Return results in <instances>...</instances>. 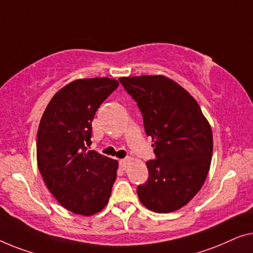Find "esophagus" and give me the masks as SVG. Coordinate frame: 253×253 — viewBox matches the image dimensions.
<instances>
[{
  "label": "esophagus",
  "instance_id": "obj_1",
  "mask_svg": "<svg viewBox=\"0 0 253 253\" xmlns=\"http://www.w3.org/2000/svg\"><path fill=\"white\" fill-rule=\"evenodd\" d=\"M128 163H129V159H122V161H119V166L122 169H126L127 166H128Z\"/></svg>",
  "mask_w": 253,
  "mask_h": 253
}]
</instances>
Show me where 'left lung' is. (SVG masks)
Returning <instances> with one entry per match:
<instances>
[{"label": "left lung", "instance_id": "8db88e82", "mask_svg": "<svg viewBox=\"0 0 253 253\" xmlns=\"http://www.w3.org/2000/svg\"><path fill=\"white\" fill-rule=\"evenodd\" d=\"M137 103L156 155L148 161V181L137 187L145 208L176 211L195 197L208 176L213 151L211 126L184 88L164 76L120 78Z\"/></svg>", "mask_w": 253, "mask_h": 253}]
</instances>
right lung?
I'll return each mask as SVG.
<instances>
[{"label":"right lung","instance_id":"obj_1","mask_svg":"<svg viewBox=\"0 0 253 253\" xmlns=\"http://www.w3.org/2000/svg\"><path fill=\"white\" fill-rule=\"evenodd\" d=\"M118 86L110 78L74 80L56 92L40 120L39 170L52 196L76 214H96L111 195L118 162L88 147L95 113Z\"/></svg>","mask_w":253,"mask_h":253}]
</instances>
